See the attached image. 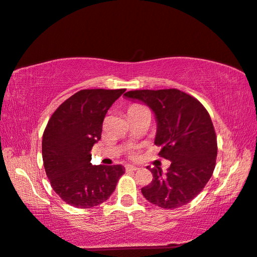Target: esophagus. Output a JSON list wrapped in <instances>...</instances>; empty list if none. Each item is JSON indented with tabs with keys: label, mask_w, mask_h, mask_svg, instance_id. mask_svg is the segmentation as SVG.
<instances>
[{
	"label": "esophagus",
	"mask_w": 257,
	"mask_h": 257,
	"mask_svg": "<svg viewBox=\"0 0 257 257\" xmlns=\"http://www.w3.org/2000/svg\"><path fill=\"white\" fill-rule=\"evenodd\" d=\"M126 169L131 170V172H136V170H139L140 168L138 166H135V165H126Z\"/></svg>",
	"instance_id": "esophagus-1"
}]
</instances>
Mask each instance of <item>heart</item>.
<instances>
[{"label": "heart", "mask_w": 257, "mask_h": 257, "mask_svg": "<svg viewBox=\"0 0 257 257\" xmlns=\"http://www.w3.org/2000/svg\"><path fill=\"white\" fill-rule=\"evenodd\" d=\"M140 107H143V106H141V105H133V106H131V107H130V110H128V112H130V111L138 110V109H140Z\"/></svg>", "instance_id": "1"}]
</instances>
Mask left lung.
I'll return each mask as SVG.
<instances>
[{
    "mask_svg": "<svg viewBox=\"0 0 257 257\" xmlns=\"http://www.w3.org/2000/svg\"><path fill=\"white\" fill-rule=\"evenodd\" d=\"M153 111L159 156L172 162L166 173L150 169L153 180L142 188L148 201L164 209L185 206L207 185L215 167L216 136L211 117L193 96L177 89L135 90L124 94Z\"/></svg>",
    "mask_w": 257,
    "mask_h": 257,
    "instance_id": "obj_1",
    "label": "left lung"
}]
</instances>
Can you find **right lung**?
<instances>
[{"label": "right lung", "mask_w": 257, "mask_h": 257, "mask_svg": "<svg viewBox=\"0 0 257 257\" xmlns=\"http://www.w3.org/2000/svg\"><path fill=\"white\" fill-rule=\"evenodd\" d=\"M125 89L81 90L57 109L43 135V161L55 192L75 208L106 201L125 168L92 165L90 151L101 139L107 110Z\"/></svg>", "instance_id": "obj_1"}]
</instances>
